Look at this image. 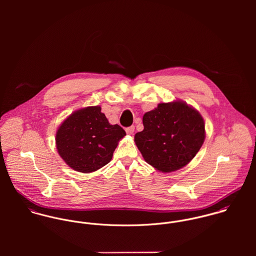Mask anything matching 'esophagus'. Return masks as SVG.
Instances as JSON below:
<instances>
[{
	"label": "esophagus",
	"mask_w": 256,
	"mask_h": 256,
	"mask_svg": "<svg viewBox=\"0 0 256 256\" xmlns=\"http://www.w3.org/2000/svg\"><path fill=\"white\" fill-rule=\"evenodd\" d=\"M125 130H126V133H127L128 135H133V133H134V131H135V127H134V126H130V127L126 128Z\"/></svg>",
	"instance_id": "34e87169"
}]
</instances>
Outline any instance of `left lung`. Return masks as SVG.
Returning <instances> with one entry per match:
<instances>
[{
    "label": "left lung",
    "mask_w": 256,
    "mask_h": 256,
    "mask_svg": "<svg viewBox=\"0 0 256 256\" xmlns=\"http://www.w3.org/2000/svg\"><path fill=\"white\" fill-rule=\"evenodd\" d=\"M143 125L135 143L146 162L166 174L189 164L205 140L203 117L182 100L158 104L144 114Z\"/></svg>",
    "instance_id": "8db88e82"
}]
</instances>
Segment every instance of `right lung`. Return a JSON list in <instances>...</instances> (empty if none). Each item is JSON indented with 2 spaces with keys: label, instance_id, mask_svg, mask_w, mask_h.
Masks as SVG:
<instances>
[{
  "label": "right lung",
  "instance_id": "add662e5",
  "mask_svg": "<svg viewBox=\"0 0 256 256\" xmlns=\"http://www.w3.org/2000/svg\"><path fill=\"white\" fill-rule=\"evenodd\" d=\"M125 135L119 125L110 124L100 106H88L63 121L56 132V146L70 168L90 174L110 162Z\"/></svg>",
  "mask_w": 256,
  "mask_h": 256
}]
</instances>
